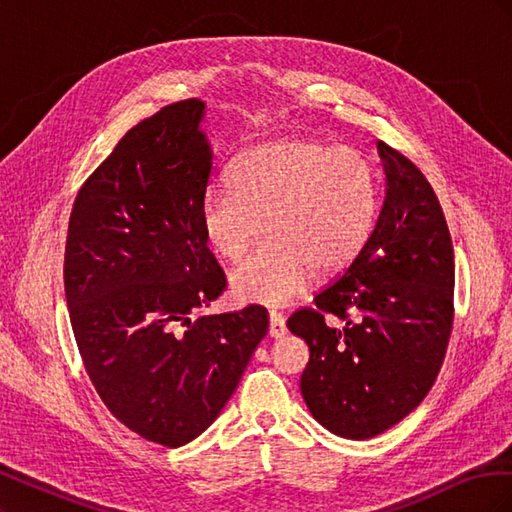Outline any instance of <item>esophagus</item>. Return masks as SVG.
<instances>
[{
  "label": "esophagus",
  "mask_w": 512,
  "mask_h": 512,
  "mask_svg": "<svg viewBox=\"0 0 512 512\" xmlns=\"http://www.w3.org/2000/svg\"><path fill=\"white\" fill-rule=\"evenodd\" d=\"M284 333H286V320H284V316L277 314V312H271L269 314V337L280 339V337H284Z\"/></svg>",
  "instance_id": "1"
}]
</instances>
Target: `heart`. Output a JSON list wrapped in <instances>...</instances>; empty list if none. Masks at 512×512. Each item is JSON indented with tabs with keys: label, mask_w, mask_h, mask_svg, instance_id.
<instances>
[{
	"label": "heart",
	"mask_w": 512,
	"mask_h": 512,
	"mask_svg": "<svg viewBox=\"0 0 512 512\" xmlns=\"http://www.w3.org/2000/svg\"><path fill=\"white\" fill-rule=\"evenodd\" d=\"M378 218V181L363 153L309 138L260 145L232 166L230 188H211L200 228L211 250L239 260L262 232L269 241L232 269V297L282 307L316 273L335 275L363 252Z\"/></svg>",
	"instance_id": "b5f03b06"
}]
</instances>
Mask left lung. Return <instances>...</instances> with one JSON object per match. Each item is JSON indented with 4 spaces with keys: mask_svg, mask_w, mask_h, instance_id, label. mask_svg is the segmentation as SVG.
<instances>
[{
    "mask_svg": "<svg viewBox=\"0 0 512 512\" xmlns=\"http://www.w3.org/2000/svg\"><path fill=\"white\" fill-rule=\"evenodd\" d=\"M376 147L384 200L374 232L346 273L316 294V307L288 318L309 348L305 404L348 440L374 438L421 404L453 329L455 256L438 196L408 158L382 141Z\"/></svg>",
    "mask_w": 512,
    "mask_h": 512,
    "instance_id": "obj_1",
    "label": "left lung"
}]
</instances>
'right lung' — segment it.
<instances>
[{
  "label": "right lung",
  "mask_w": 512,
  "mask_h": 512,
  "mask_svg": "<svg viewBox=\"0 0 512 512\" xmlns=\"http://www.w3.org/2000/svg\"><path fill=\"white\" fill-rule=\"evenodd\" d=\"M192 98L134 126L70 215L64 284L76 346L104 406L177 448L235 393L269 331L265 307L192 320L226 288L200 228L213 149Z\"/></svg>",
  "instance_id": "obj_1"
}]
</instances>
